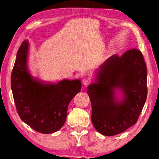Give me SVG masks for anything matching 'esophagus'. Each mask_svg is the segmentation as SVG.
Listing matches in <instances>:
<instances>
[{"label":"esophagus","instance_id":"34e87169","mask_svg":"<svg viewBox=\"0 0 159 159\" xmlns=\"http://www.w3.org/2000/svg\"><path fill=\"white\" fill-rule=\"evenodd\" d=\"M91 83V80L88 78H85L83 80V85H88Z\"/></svg>","mask_w":159,"mask_h":159}]
</instances>
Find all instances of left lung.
I'll use <instances>...</instances> for the list:
<instances>
[{
	"label": "left lung",
	"mask_w": 159,
	"mask_h": 159,
	"mask_svg": "<svg viewBox=\"0 0 159 159\" xmlns=\"http://www.w3.org/2000/svg\"><path fill=\"white\" fill-rule=\"evenodd\" d=\"M147 66L137 49L126 51L119 57H109L95 71V82L88 87L91 103V121L105 136L125 131L137 121L147 96ZM120 89L119 101L115 91Z\"/></svg>",
	"instance_id": "8db88e82"
}]
</instances>
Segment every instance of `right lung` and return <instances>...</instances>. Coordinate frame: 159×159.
Wrapping results in <instances>:
<instances>
[{
    "label": "right lung",
    "mask_w": 159,
    "mask_h": 159,
    "mask_svg": "<svg viewBox=\"0 0 159 159\" xmlns=\"http://www.w3.org/2000/svg\"><path fill=\"white\" fill-rule=\"evenodd\" d=\"M29 42L19 48L11 74V89L17 112L22 121L44 134L56 132L66 120L71 100L81 91L80 80H63L57 84L36 79L28 71Z\"/></svg>",
    "instance_id": "1"
}]
</instances>
